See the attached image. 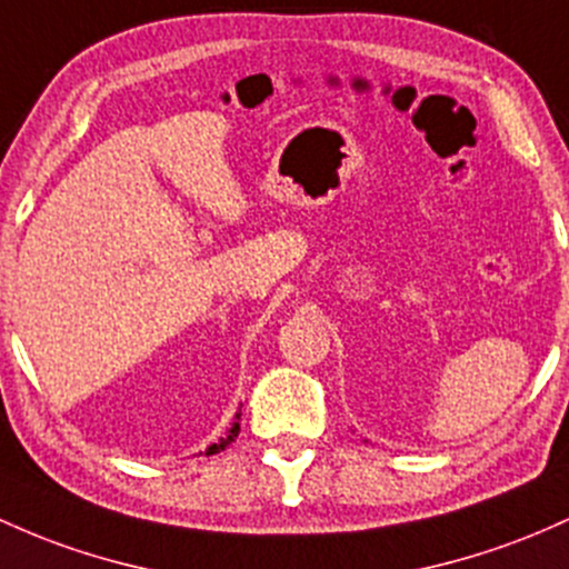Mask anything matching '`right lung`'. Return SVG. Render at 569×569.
<instances>
[{"label":"right lung","mask_w":569,"mask_h":569,"mask_svg":"<svg viewBox=\"0 0 569 569\" xmlns=\"http://www.w3.org/2000/svg\"><path fill=\"white\" fill-rule=\"evenodd\" d=\"M237 435H240V413H237V416H234L232 427H229V429H227V435H223V437H221V440H218V442H213V446H210V448H208V451H204V453H208V457H210V453H221V451H223V448H227V446H229V442H234V437H237Z\"/></svg>","instance_id":"1"}]
</instances>
